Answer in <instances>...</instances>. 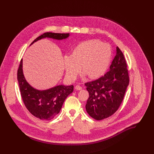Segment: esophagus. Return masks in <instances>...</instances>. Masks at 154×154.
Instances as JSON below:
<instances>
[{
	"mask_svg": "<svg viewBox=\"0 0 154 154\" xmlns=\"http://www.w3.org/2000/svg\"><path fill=\"white\" fill-rule=\"evenodd\" d=\"M75 89L76 90H80L82 89V87L80 85H77L75 86Z\"/></svg>",
	"mask_w": 154,
	"mask_h": 154,
	"instance_id": "1",
	"label": "esophagus"
}]
</instances>
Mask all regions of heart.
I'll return each instance as SVG.
<instances>
[{"label":"heart","instance_id":"obj_1","mask_svg":"<svg viewBox=\"0 0 154 154\" xmlns=\"http://www.w3.org/2000/svg\"><path fill=\"white\" fill-rule=\"evenodd\" d=\"M112 55L111 48L107 44L97 39L85 41L75 47L71 56H65L66 73L71 80H74L82 67L89 78H98L106 71Z\"/></svg>","mask_w":154,"mask_h":154}]
</instances>
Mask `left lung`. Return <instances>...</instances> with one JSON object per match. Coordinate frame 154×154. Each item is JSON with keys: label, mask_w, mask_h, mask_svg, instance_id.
I'll return each instance as SVG.
<instances>
[{"label": "left lung", "mask_w": 154, "mask_h": 154, "mask_svg": "<svg viewBox=\"0 0 154 154\" xmlns=\"http://www.w3.org/2000/svg\"><path fill=\"white\" fill-rule=\"evenodd\" d=\"M127 66L123 53L117 47L110 69L99 79L85 83L89 93L86 110L91 117L102 120L118 110L129 83Z\"/></svg>", "instance_id": "obj_1"}]
</instances>
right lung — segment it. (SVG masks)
<instances>
[{
	"instance_id": "obj_1",
	"label": "right lung",
	"mask_w": 154,
	"mask_h": 154,
	"mask_svg": "<svg viewBox=\"0 0 154 154\" xmlns=\"http://www.w3.org/2000/svg\"><path fill=\"white\" fill-rule=\"evenodd\" d=\"M69 33L46 32L36 38L32 43L43 38L62 39L69 36ZM17 80L20 95L29 112L41 120L49 121L60 112L63 102L74 91V86L59 85L48 90L39 91L32 88L26 80L23 72V59L17 69Z\"/></svg>"
}]
</instances>
